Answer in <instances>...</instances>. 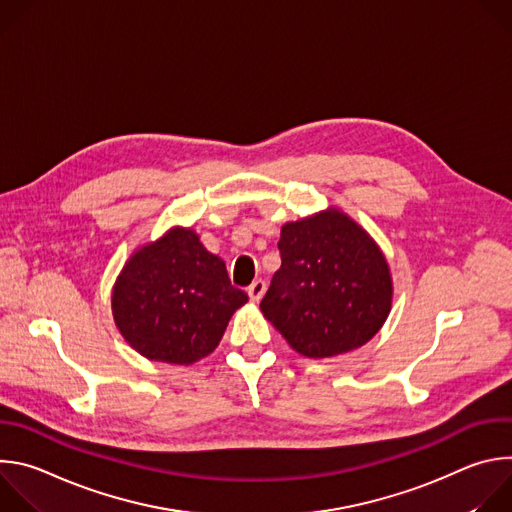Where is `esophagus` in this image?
Masks as SVG:
<instances>
[{
  "label": "esophagus",
  "mask_w": 512,
  "mask_h": 512,
  "mask_svg": "<svg viewBox=\"0 0 512 512\" xmlns=\"http://www.w3.org/2000/svg\"><path fill=\"white\" fill-rule=\"evenodd\" d=\"M265 289H267V283H265L263 279H255V281L247 287L249 300H251V302H259V300L263 298V294H265Z\"/></svg>",
  "instance_id": "1"
}]
</instances>
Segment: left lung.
<instances>
[{
    "instance_id": "1",
    "label": "left lung",
    "mask_w": 512,
    "mask_h": 512,
    "mask_svg": "<svg viewBox=\"0 0 512 512\" xmlns=\"http://www.w3.org/2000/svg\"><path fill=\"white\" fill-rule=\"evenodd\" d=\"M281 267L261 300L289 346L326 358L369 342L385 324L393 285L375 241L338 210L287 223Z\"/></svg>"
}]
</instances>
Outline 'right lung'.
Returning <instances> with one entry per match:
<instances>
[{
    "mask_svg": "<svg viewBox=\"0 0 512 512\" xmlns=\"http://www.w3.org/2000/svg\"><path fill=\"white\" fill-rule=\"evenodd\" d=\"M247 294L231 285L225 261L190 229H174L141 247L113 289V316L123 338L145 358L192 364L221 342Z\"/></svg>",
    "mask_w": 512,
    "mask_h": 512,
    "instance_id": "1",
    "label": "right lung"
}]
</instances>
